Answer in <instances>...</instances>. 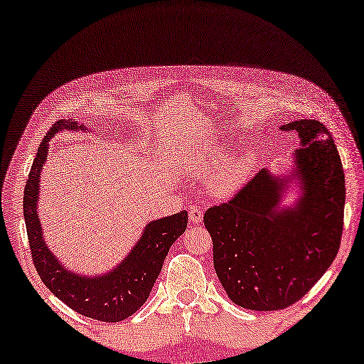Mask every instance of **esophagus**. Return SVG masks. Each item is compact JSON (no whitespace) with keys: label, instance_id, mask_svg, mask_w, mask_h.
Returning a JSON list of instances; mask_svg holds the SVG:
<instances>
[{"label":"esophagus","instance_id":"esophagus-1","mask_svg":"<svg viewBox=\"0 0 364 364\" xmlns=\"http://www.w3.org/2000/svg\"><path fill=\"white\" fill-rule=\"evenodd\" d=\"M189 220H191L192 223H200V222H202V220H203V211H202V208L197 206V205L191 206V210H189Z\"/></svg>","mask_w":364,"mask_h":364}]
</instances>
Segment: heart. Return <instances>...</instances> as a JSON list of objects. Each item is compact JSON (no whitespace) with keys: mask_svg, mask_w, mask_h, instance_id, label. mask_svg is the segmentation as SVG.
<instances>
[{"mask_svg":"<svg viewBox=\"0 0 364 364\" xmlns=\"http://www.w3.org/2000/svg\"><path fill=\"white\" fill-rule=\"evenodd\" d=\"M223 158H225V153L220 150L211 153L213 161H219ZM253 166H255L253 153H245L242 156L230 159L227 164L222 166L219 173L215 175L214 183H213L214 191H218V194L220 196H228L231 192L237 191L247 181V178L252 175Z\"/></svg>","mask_w":364,"mask_h":364,"instance_id":"b5f03b06","label":"heart"}]
</instances>
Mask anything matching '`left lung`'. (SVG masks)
I'll return each mask as SVG.
<instances>
[{"mask_svg":"<svg viewBox=\"0 0 364 364\" xmlns=\"http://www.w3.org/2000/svg\"><path fill=\"white\" fill-rule=\"evenodd\" d=\"M300 149L286 176L259 170L227 203L205 213L214 269L231 301L253 311L296 304L326 274L339 250L346 181L341 158L323 123H286ZM289 181L302 189L294 208H277Z\"/></svg>","mask_w":364,"mask_h":364,"instance_id":"obj_1","label":"left lung"}]
</instances>
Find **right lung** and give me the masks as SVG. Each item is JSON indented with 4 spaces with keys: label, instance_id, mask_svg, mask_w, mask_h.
<instances>
[{
    "label": "right lung",
    "instance_id": "right-lung-1",
    "mask_svg": "<svg viewBox=\"0 0 364 364\" xmlns=\"http://www.w3.org/2000/svg\"><path fill=\"white\" fill-rule=\"evenodd\" d=\"M63 129H84V125H78L70 119L54 123L38 145L26 181L23 214L31 255L41 280L67 306L86 318L119 322L134 314L149 299L170 245L188 227V211L150 222L128 257L105 275L86 277L70 272L46 247L37 214L38 183L41 170L48 158V142L58 131Z\"/></svg>",
    "mask_w": 364,
    "mask_h": 364
}]
</instances>
